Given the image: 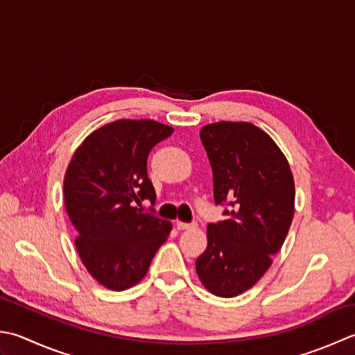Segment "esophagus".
<instances>
[{
    "mask_svg": "<svg viewBox=\"0 0 355 355\" xmlns=\"http://www.w3.org/2000/svg\"><path fill=\"white\" fill-rule=\"evenodd\" d=\"M178 229H196L197 223H183V221H177Z\"/></svg>",
    "mask_w": 355,
    "mask_h": 355,
    "instance_id": "1",
    "label": "esophagus"
}]
</instances>
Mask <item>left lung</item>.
<instances>
[{
    "label": "left lung",
    "instance_id": "8db88e82",
    "mask_svg": "<svg viewBox=\"0 0 355 355\" xmlns=\"http://www.w3.org/2000/svg\"><path fill=\"white\" fill-rule=\"evenodd\" d=\"M200 138L214 173L215 203H227L231 211L207 225V248L196 269L209 293L235 297L265 275L283 246L294 217V177L279 146L252 123H211Z\"/></svg>",
    "mask_w": 355,
    "mask_h": 355
}]
</instances>
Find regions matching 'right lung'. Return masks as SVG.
<instances>
[{
	"mask_svg": "<svg viewBox=\"0 0 355 355\" xmlns=\"http://www.w3.org/2000/svg\"><path fill=\"white\" fill-rule=\"evenodd\" d=\"M173 128L154 120H116L85 138L67 166L64 206L83 265L101 286L140 283L172 223L135 205L155 203L148 155Z\"/></svg>",
	"mask_w": 355,
	"mask_h": 355,
	"instance_id": "obj_1",
	"label": "right lung"
}]
</instances>
